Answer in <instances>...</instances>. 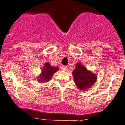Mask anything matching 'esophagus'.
<instances>
[{"instance_id":"esophagus-1","label":"esophagus","mask_w":125,"mask_h":125,"mask_svg":"<svg viewBox=\"0 0 125 125\" xmlns=\"http://www.w3.org/2000/svg\"><path fill=\"white\" fill-rule=\"evenodd\" d=\"M62 70H65V71H66V70H68V67L67 66H62Z\"/></svg>"}]
</instances>
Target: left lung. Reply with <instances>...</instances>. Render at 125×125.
Segmentation results:
<instances>
[{
    "mask_svg": "<svg viewBox=\"0 0 125 125\" xmlns=\"http://www.w3.org/2000/svg\"><path fill=\"white\" fill-rule=\"evenodd\" d=\"M74 81L80 90H87L96 82V76L87 70L81 63H78L73 72Z\"/></svg>",
    "mask_w": 125,
    "mask_h": 125,
    "instance_id": "obj_1",
    "label": "left lung"
}]
</instances>
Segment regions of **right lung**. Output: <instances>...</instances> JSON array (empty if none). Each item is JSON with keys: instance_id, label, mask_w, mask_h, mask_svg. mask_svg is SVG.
I'll return each mask as SVG.
<instances>
[{"instance_id": "add662e5", "label": "right lung", "mask_w": 125, "mask_h": 125, "mask_svg": "<svg viewBox=\"0 0 125 125\" xmlns=\"http://www.w3.org/2000/svg\"><path fill=\"white\" fill-rule=\"evenodd\" d=\"M58 70L57 67H54L50 65L49 63H46L43 69L42 75L39 77L40 82H47L51 79L53 74Z\"/></svg>"}]
</instances>
